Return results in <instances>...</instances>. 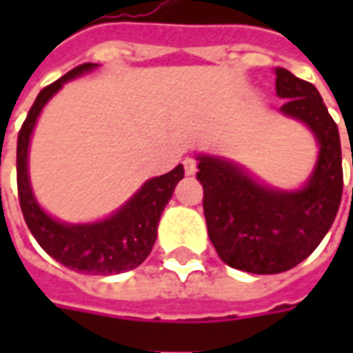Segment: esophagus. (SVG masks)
Masks as SVG:
<instances>
[{
	"mask_svg": "<svg viewBox=\"0 0 353 353\" xmlns=\"http://www.w3.org/2000/svg\"><path fill=\"white\" fill-rule=\"evenodd\" d=\"M183 165H184V172L186 174H196V170H198V165H196V159H192V157H184V161H183Z\"/></svg>",
	"mask_w": 353,
	"mask_h": 353,
	"instance_id": "esophagus-1",
	"label": "esophagus"
}]
</instances>
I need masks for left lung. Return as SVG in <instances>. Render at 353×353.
<instances>
[{
	"label": "left lung",
	"mask_w": 353,
	"mask_h": 353,
	"mask_svg": "<svg viewBox=\"0 0 353 353\" xmlns=\"http://www.w3.org/2000/svg\"><path fill=\"white\" fill-rule=\"evenodd\" d=\"M281 112L305 121L320 143L319 165L299 192L265 188L236 165L200 157L208 236L220 259L239 271L273 275L289 271L319 248L340 208L344 190L338 125L310 82L275 68Z\"/></svg>",
	"instance_id": "8db88e82"
}]
</instances>
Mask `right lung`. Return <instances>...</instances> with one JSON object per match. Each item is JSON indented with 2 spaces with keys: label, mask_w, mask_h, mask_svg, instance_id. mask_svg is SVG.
I'll return each instance as SVG.
<instances>
[{
  "label": "right lung",
  "mask_w": 353,
  "mask_h": 353,
  "mask_svg": "<svg viewBox=\"0 0 353 353\" xmlns=\"http://www.w3.org/2000/svg\"><path fill=\"white\" fill-rule=\"evenodd\" d=\"M92 68V62H84L39 92L17 135V192L25 222L39 245L52 259L78 273L114 275L139 267L151 253L159 218L172 196L176 183L184 176V169L179 165L167 174L151 179L121 210L98 224H61L39 208L27 176V149L34 121L48 98L59 92L66 80Z\"/></svg>",
  "instance_id": "obj_1"
}]
</instances>
